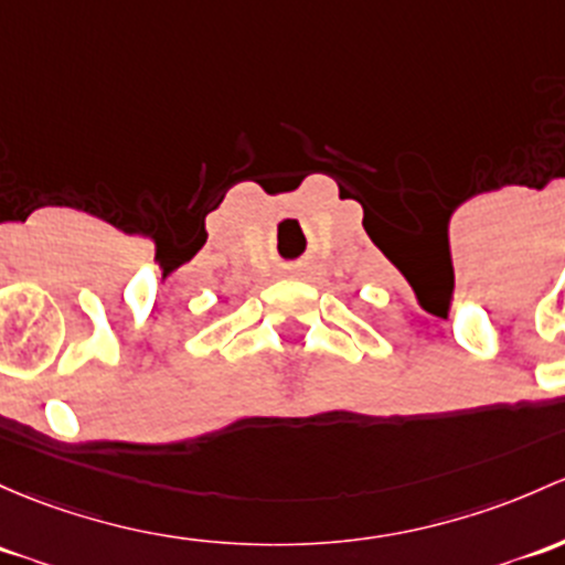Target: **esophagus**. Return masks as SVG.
Returning <instances> with one entry per match:
<instances>
[{
  "label": "esophagus",
  "instance_id": "esophagus-1",
  "mask_svg": "<svg viewBox=\"0 0 565 565\" xmlns=\"http://www.w3.org/2000/svg\"><path fill=\"white\" fill-rule=\"evenodd\" d=\"M292 276H300V270H292Z\"/></svg>",
  "mask_w": 565,
  "mask_h": 565
}]
</instances>
